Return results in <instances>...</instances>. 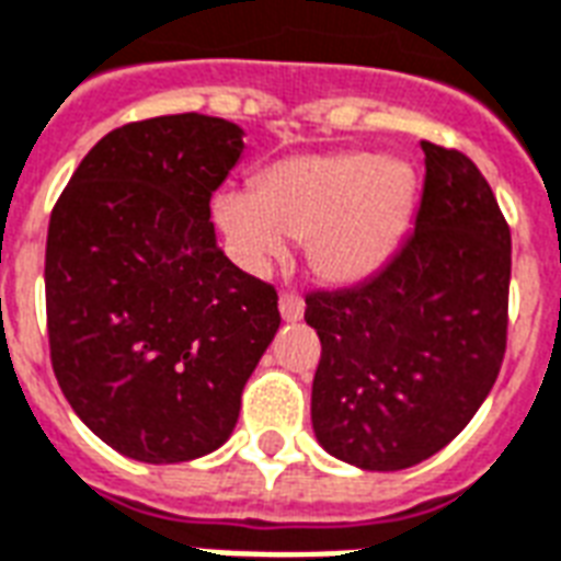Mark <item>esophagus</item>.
<instances>
[{
	"mask_svg": "<svg viewBox=\"0 0 561 561\" xmlns=\"http://www.w3.org/2000/svg\"><path fill=\"white\" fill-rule=\"evenodd\" d=\"M277 305H280V316H284V322H298V319L305 316V298L296 296V293H284Z\"/></svg>",
	"mask_w": 561,
	"mask_h": 561,
	"instance_id": "1",
	"label": "esophagus"
}]
</instances>
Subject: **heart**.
I'll return each mask as SVG.
<instances>
[{
	"label": "heart",
	"instance_id": "1",
	"mask_svg": "<svg viewBox=\"0 0 561 561\" xmlns=\"http://www.w3.org/2000/svg\"><path fill=\"white\" fill-rule=\"evenodd\" d=\"M416 206L414 168L360 150L293 156L256 188L216 197L218 227L248 265L265 268L307 242L310 268L331 284H360L396 254Z\"/></svg>",
	"mask_w": 561,
	"mask_h": 561
}]
</instances>
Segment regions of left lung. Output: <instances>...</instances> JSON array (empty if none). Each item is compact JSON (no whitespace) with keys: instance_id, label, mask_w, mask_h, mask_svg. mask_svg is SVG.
<instances>
[{"instance_id":"left-lung-1","label":"left lung","mask_w":561,"mask_h":561,"mask_svg":"<svg viewBox=\"0 0 561 561\" xmlns=\"http://www.w3.org/2000/svg\"><path fill=\"white\" fill-rule=\"evenodd\" d=\"M414 233L352 289L310 293L322 357L316 440L360 470H405L444 449L491 393L505 355L512 233L458 150L423 141Z\"/></svg>"}]
</instances>
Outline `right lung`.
Masks as SVG:
<instances>
[{"instance_id":"add662e5","label":"right lung","mask_w":561,"mask_h":561,"mask_svg":"<svg viewBox=\"0 0 561 561\" xmlns=\"http://www.w3.org/2000/svg\"><path fill=\"white\" fill-rule=\"evenodd\" d=\"M225 117L112 129L46 233V331L58 387L121 456L176 465L233 435L242 387L280 328L277 293L225 256L209 197L245 150Z\"/></svg>"}]
</instances>
